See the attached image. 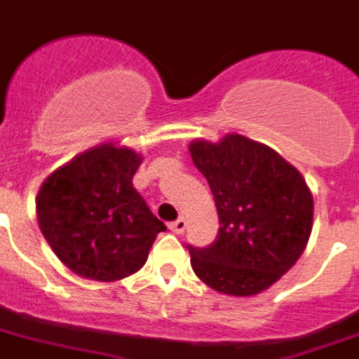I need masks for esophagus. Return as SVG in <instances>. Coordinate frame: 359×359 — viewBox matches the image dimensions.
<instances>
[{"mask_svg": "<svg viewBox=\"0 0 359 359\" xmlns=\"http://www.w3.org/2000/svg\"><path fill=\"white\" fill-rule=\"evenodd\" d=\"M185 226H187L185 217H180V219H177V221H174V223L169 224L170 230H172L174 233H177V236H180V233H183V231H185Z\"/></svg>", "mask_w": 359, "mask_h": 359, "instance_id": "34e87169", "label": "esophagus"}]
</instances>
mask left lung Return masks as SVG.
<instances>
[{"label": "left lung", "instance_id": "1", "mask_svg": "<svg viewBox=\"0 0 359 359\" xmlns=\"http://www.w3.org/2000/svg\"><path fill=\"white\" fill-rule=\"evenodd\" d=\"M190 156L207 177L219 236L205 250L189 246L194 273L230 297L273 286L300 259L313 230V194L297 167L268 145L228 133L198 138Z\"/></svg>", "mask_w": 359, "mask_h": 359}]
</instances>
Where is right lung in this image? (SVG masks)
<instances>
[{
	"instance_id": "obj_1",
	"label": "right lung",
	"mask_w": 359,
	"mask_h": 359,
	"mask_svg": "<svg viewBox=\"0 0 359 359\" xmlns=\"http://www.w3.org/2000/svg\"><path fill=\"white\" fill-rule=\"evenodd\" d=\"M140 163L135 149L107 142L72 158L41 185V233L79 277L115 282L136 273L167 230L133 187Z\"/></svg>"
}]
</instances>
